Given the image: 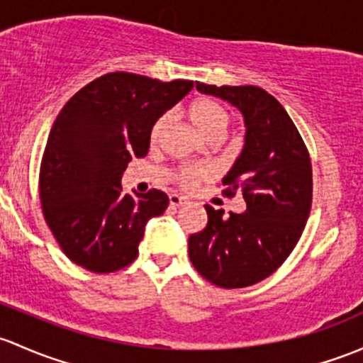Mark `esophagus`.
Instances as JSON below:
<instances>
[{
	"instance_id": "34e87169",
	"label": "esophagus",
	"mask_w": 363,
	"mask_h": 363,
	"mask_svg": "<svg viewBox=\"0 0 363 363\" xmlns=\"http://www.w3.org/2000/svg\"><path fill=\"white\" fill-rule=\"evenodd\" d=\"M169 201H170V205L172 207H181V205H184L186 201V198L182 196V194H177V193H172L170 196H169Z\"/></svg>"
}]
</instances>
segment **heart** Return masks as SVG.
I'll use <instances>...</instances> for the list:
<instances>
[{
    "label": "heart",
    "instance_id": "obj_1",
    "mask_svg": "<svg viewBox=\"0 0 363 363\" xmlns=\"http://www.w3.org/2000/svg\"><path fill=\"white\" fill-rule=\"evenodd\" d=\"M193 123L196 125V128L203 133L205 137H208L211 140H217L224 135L226 132L228 123H230V114L226 109L219 104V102L212 101V99H198L196 102H193L191 109ZM170 114L163 113L162 116L156 118V121L151 127V140L156 143L162 135L165 127L169 125ZM212 170L207 163H184V165L177 167L174 172V179L177 181L179 186L182 188H193L198 182L205 181L207 177H211Z\"/></svg>",
    "mask_w": 363,
    "mask_h": 363
}]
</instances>
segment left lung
<instances>
[{
    "mask_svg": "<svg viewBox=\"0 0 363 363\" xmlns=\"http://www.w3.org/2000/svg\"><path fill=\"white\" fill-rule=\"evenodd\" d=\"M245 118V146L223 179V194L242 191L243 213L205 205L207 228L189 236L194 269L223 289H242L277 272L299 242L311 211L313 172L303 137L284 106L259 86H216L196 82Z\"/></svg>",
    "mask_w": 363,
    "mask_h": 363,
    "instance_id": "1",
    "label": "left lung"
}]
</instances>
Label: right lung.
Segmentation results:
<instances>
[{"label":"right lung","mask_w":363,"mask_h":363,"mask_svg":"<svg viewBox=\"0 0 363 363\" xmlns=\"http://www.w3.org/2000/svg\"><path fill=\"white\" fill-rule=\"evenodd\" d=\"M193 82H160L108 72L66 102L45 146L40 200L64 254L91 273H113L139 254L144 226L162 216L169 196L121 193L128 162L147 155L156 118L177 104Z\"/></svg>","instance_id":"add662e5"}]
</instances>
